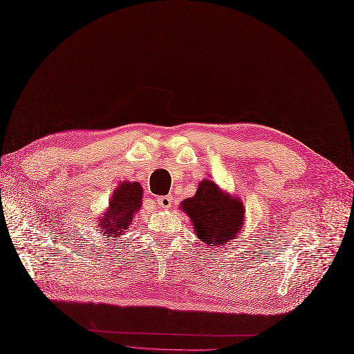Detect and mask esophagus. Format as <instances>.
<instances>
[{"label": "esophagus", "mask_w": 354, "mask_h": 354, "mask_svg": "<svg viewBox=\"0 0 354 354\" xmlns=\"http://www.w3.org/2000/svg\"><path fill=\"white\" fill-rule=\"evenodd\" d=\"M171 201H173V197H171V196H158L157 205H158L160 207L168 209V207L171 206Z\"/></svg>", "instance_id": "obj_1"}]
</instances>
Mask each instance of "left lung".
<instances>
[{"label":"left lung","instance_id":"1","mask_svg":"<svg viewBox=\"0 0 354 354\" xmlns=\"http://www.w3.org/2000/svg\"><path fill=\"white\" fill-rule=\"evenodd\" d=\"M181 207L193 221L198 239L207 246H222L233 239L245 221L241 200L225 194L210 180L201 181L194 197L184 200Z\"/></svg>","mask_w":354,"mask_h":354}]
</instances>
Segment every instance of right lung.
Returning <instances> with one entry per match:
<instances>
[{
    "label": "right lung",
    "mask_w": 354,
    "mask_h": 354,
    "mask_svg": "<svg viewBox=\"0 0 354 354\" xmlns=\"http://www.w3.org/2000/svg\"><path fill=\"white\" fill-rule=\"evenodd\" d=\"M142 187L140 183H121L109 201L108 212L99 218V227L108 238H116L127 232L132 217L141 207Z\"/></svg>",
    "instance_id": "right-lung-1"
}]
</instances>
